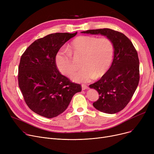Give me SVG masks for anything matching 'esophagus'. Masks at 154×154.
<instances>
[{
    "mask_svg": "<svg viewBox=\"0 0 154 154\" xmlns=\"http://www.w3.org/2000/svg\"><path fill=\"white\" fill-rule=\"evenodd\" d=\"M88 88V87L85 85H82V91H84V90H86Z\"/></svg>",
    "mask_w": 154,
    "mask_h": 154,
    "instance_id": "34e87169",
    "label": "esophagus"
}]
</instances>
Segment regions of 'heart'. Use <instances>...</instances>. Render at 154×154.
<instances>
[{"instance_id": "obj_1", "label": "heart", "mask_w": 154, "mask_h": 154, "mask_svg": "<svg viewBox=\"0 0 154 154\" xmlns=\"http://www.w3.org/2000/svg\"><path fill=\"white\" fill-rule=\"evenodd\" d=\"M114 53V44L109 38L81 35L72 40L67 48L58 51L55 63L63 74L69 76L76 68L72 55L75 57L82 56V68L75 72L71 79L75 82L87 83L106 74L112 62Z\"/></svg>"}]
</instances>
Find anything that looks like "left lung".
Returning <instances> with one entry per match:
<instances>
[{"mask_svg":"<svg viewBox=\"0 0 154 154\" xmlns=\"http://www.w3.org/2000/svg\"><path fill=\"white\" fill-rule=\"evenodd\" d=\"M81 33L104 35L114 44V59L110 67L89 87L100 95L93 103L94 107L106 114H116L125 108L138 86L140 75L137 52L124 34L110 29L88 30Z\"/></svg>","mask_w":154,"mask_h":154,"instance_id":"8db88e82","label":"left lung"}]
</instances>
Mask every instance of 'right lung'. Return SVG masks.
Masks as SVG:
<instances>
[{"label":"right lung","instance_id":"right-lung-1","mask_svg":"<svg viewBox=\"0 0 154 154\" xmlns=\"http://www.w3.org/2000/svg\"><path fill=\"white\" fill-rule=\"evenodd\" d=\"M74 34L55 33L38 38L24 52L19 66V86L28 107L46 118L66 110L72 97L82 91L57 68L55 55Z\"/></svg>","mask_w":154,"mask_h":154}]
</instances>
